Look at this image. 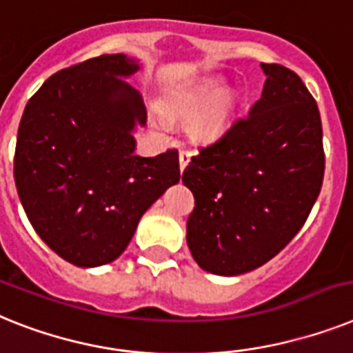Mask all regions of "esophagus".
<instances>
[{
    "label": "esophagus",
    "instance_id": "34e87169",
    "mask_svg": "<svg viewBox=\"0 0 353 353\" xmlns=\"http://www.w3.org/2000/svg\"><path fill=\"white\" fill-rule=\"evenodd\" d=\"M190 158H192L190 150H181V152H179V168H181V172L186 168V165H188Z\"/></svg>",
    "mask_w": 353,
    "mask_h": 353
}]
</instances>
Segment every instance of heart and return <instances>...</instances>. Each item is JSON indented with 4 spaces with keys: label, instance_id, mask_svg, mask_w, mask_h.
<instances>
[{
    "label": "heart",
    "instance_id": "heart-1",
    "mask_svg": "<svg viewBox=\"0 0 353 353\" xmlns=\"http://www.w3.org/2000/svg\"><path fill=\"white\" fill-rule=\"evenodd\" d=\"M206 105L199 117L192 123V134L197 140L212 138L224 127L235 105V100L230 93H219L215 82H204L194 88L188 93L181 94L179 99L172 100L167 105L168 117H188Z\"/></svg>",
    "mask_w": 353,
    "mask_h": 353
}]
</instances>
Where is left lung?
I'll use <instances>...</instances> for the list:
<instances>
[{"mask_svg":"<svg viewBox=\"0 0 353 353\" xmlns=\"http://www.w3.org/2000/svg\"><path fill=\"white\" fill-rule=\"evenodd\" d=\"M262 97L201 147L183 172L195 206L186 242L204 271L235 276L301 230L325 174L319 109L294 71L263 64Z\"/></svg>","mask_w":353,"mask_h":353,"instance_id":"8db88e82","label":"left lung"}]
</instances>
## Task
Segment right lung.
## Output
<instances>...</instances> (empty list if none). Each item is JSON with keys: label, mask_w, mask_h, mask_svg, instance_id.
Here are the masks:
<instances>
[{"label": "right lung", "mask_w": 353, "mask_h": 353, "mask_svg": "<svg viewBox=\"0 0 353 353\" xmlns=\"http://www.w3.org/2000/svg\"><path fill=\"white\" fill-rule=\"evenodd\" d=\"M138 70L136 59L114 53L57 71L21 118V204L44 244L79 268L117 260L141 215L181 177L176 149L134 154L132 131L147 109L125 79Z\"/></svg>", "instance_id": "add662e5"}]
</instances>
